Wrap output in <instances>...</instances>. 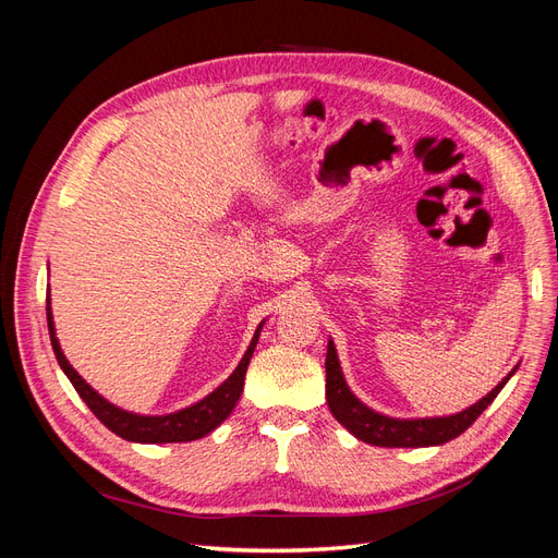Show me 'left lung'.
<instances>
[{
    "instance_id": "obj_1",
    "label": "left lung",
    "mask_w": 558,
    "mask_h": 558,
    "mask_svg": "<svg viewBox=\"0 0 558 558\" xmlns=\"http://www.w3.org/2000/svg\"><path fill=\"white\" fill-rule=\"evenodd\" d=\"M517 367L505 377L492 393H486L475 404H470L468 410L456 412L449 416H424V418H398L379 414L373 408H367L356 396L351 393V388L342 375L340 359H337L335 342L328 340V353H326V400L332 416L359 440L375 445V447H437L445 445L453 437L465 433L475 418L496 400V396L502 391V386L510 381V377L517 373Z\"/></svg>"
}]
</instances>
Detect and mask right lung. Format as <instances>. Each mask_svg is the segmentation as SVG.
<instances>
[{"mask_svg": "<svg viewBox=\"0 0 558 558\" xmlns=\"http://www.w3.org/2000/svg\"><path fill=\"white\" fill-rule=\"evenodd\" d=\"M46 320H48V335H50V344H53L56 359L62 367V373L66 379L72 381L76 388V393L83 398V402L88 404L90 412L102 421V424L116 433L118 437H123L128 442H140V445H167V442H193L199 440V437L209 435L214 428H218L223 421L232 414L234 404H238L242 391H244V375L246 367L251 363L253 351H256L260 330L265 326V320H260L256 332L251 337V344L244 351V356L240 365L234 367V373L218 386L209 396L197 400L191 408L177 410L172 414H134L128 412L118 404L109 402L105 396H99L95 388L83 379L72 363L66 361V356L60 349V340L56 337V324H53V312H50V291L46 298Z\"/></svg>", "mask_w": 558, "mask_h": 558, "instance_id": "obj_1", "label": "right lung"}]
</instances>
